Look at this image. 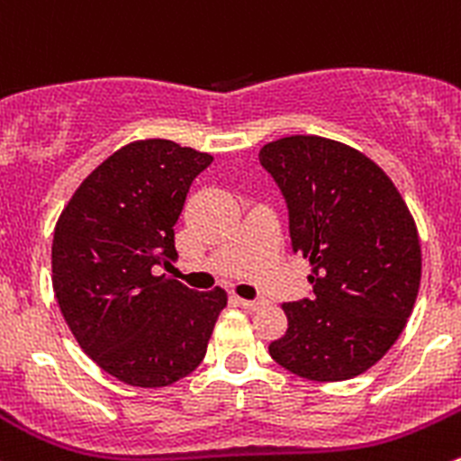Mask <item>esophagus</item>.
Here are the masks:
<instances>
[{"label": "esophagus", "mask_w": 461, "mask_h": 461, "mask_svg": "<svg viewBox=\"0 0 461 461\" xmlns=\"http://www.w3.org/2000/svg\"><path fill=\"white\" fill-rule=\"evenodd\" d=\"M235 303L240 304V307H244L246 312H258L259 307H264L262 300H244V298H235Z\"/></svg>", "instance_id": "34e87169"}]
</instances>
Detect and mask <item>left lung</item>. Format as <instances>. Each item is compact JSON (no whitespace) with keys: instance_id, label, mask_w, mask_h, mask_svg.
I'll return each mask as SVG.
<instances>
[{"instance_id":"1","label":"left lung","mask_w":461,"mask_h":461,"mask_svg":"<svg viewBox=\"0 0 461 461\" xmlns=\"http://www.w3.org/2000/svg\"><path fill=\"white\" fill-rule=\"evenodd\" d=\"M289 208L291 246L312 264V298L285 303L276 363L309 381H345L385 357L421 282L412 215L390 176L349 145L285 136L259 149Z\"/></svg>"}]
</instances>
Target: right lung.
<instances>
[{
	"label": "right lung",
	"instance_id": "add662e5",
	"mask_svg": "<svg viewBox=\"0 0 461 461\" xmlns=\"http://www.w3.org/2000/svg\"><path fill=\"white\" fill-rule=\"evenodd\" d=\"M212 157L145 139L104 158L80 184L53 232L58 304L77 345L107 375L163 387L206 357L224 289L193 291L158 268L176 259L175 224Z\"/></svg>",
	"mask_w": 461,
	"mask_h": 461
}]
</instances>
